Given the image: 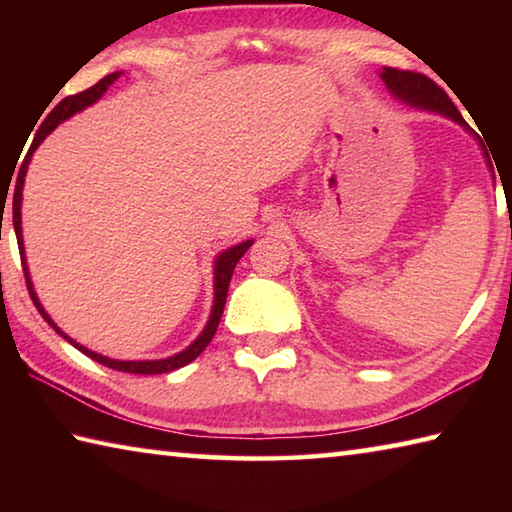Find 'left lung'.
I'll return each instance as SVG.
<instances>
[{
  "label": "left lung",
  "instance_id": "8db88e82",
  "mask_svg": "<svg viewBox=\"0 0 512 512\" xmlns=\"http://www.w3.org/2000/svg\"><path fill=\"white\" fill-rule=\"evenodd\" d=\"M381 79L388 85L397 99H402L411 106H418L424 110H436L440 115L458 121V124L467 128V121L461 117V112L447 97V92L433 83L429 76L420 72H411V69H397V67H384L381 69Z\"/></svg>",
  "mask_w": 512,
  "mask_h": 512
}]
</instances>
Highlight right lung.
<instances>
[{
  "label": "right lung",
  "mask_w": 512,
  "mask_h": 512,
  "mask_svg": "<svg viewBox=\"0 0 512 512\" xmlns=\"http://www.w3.org/2000/svg\"><path fill=\"white\" fill-rule=\"evenodd\" d=\"M119 76V72H112L108 76H103V79L92 85V88L83 90L79 94H72V97H65L63 101L58 103V106L49 112L47 119L42 121V126L38 128L36 137H33L31 142V149L27 153V158H24L22 167H20V173H17V183H15V194H13V225H15V235H17V246H20V257H22V268H24V280H27V289H29V296L33 300V305H36V309L40 311V316L47 320V323L56 329V332L63 336L65 341H69L74 345V348H79L83 354H88L90 359L99 361L101 366H108L112 370H121V372H133V375H162V372H171V370H178L187 366V363H192L198 354H201L207 343H210L214 339L216 334V327H219V320L223 316V307H225V298H228V287H230V280H232V273H235V266L241 257H244L246 250L253 246V241H244V244L239 246H232L230 250H225V253H221L219 257H216L214 262V307H212V316L210 320H207V325L203 329V334L198 336V339L189 345L187 350L173 354V357L169 359H158V361H115V359H108V357H101V354L97 352H90L88 348H83V345H79L76 341L69 339L67 334L60 332V329L56 327L54 320H51L47 316V311L42 309L40 300L36 296V291H33V284H31V277H29V268H27V262H24V246H22V214H20V207H22V185H24V176H27V167H29V160H31V153L38 149L40 142L45 140V137L54 131V128L60 124V121H65L67 117H72L74 112L83 110L85 106H90V103L97 101L103 92L108 90V85L115 81Z\"/></svg>",
  "instance_id": "add662e5"
}]
</instances>
